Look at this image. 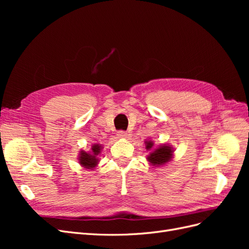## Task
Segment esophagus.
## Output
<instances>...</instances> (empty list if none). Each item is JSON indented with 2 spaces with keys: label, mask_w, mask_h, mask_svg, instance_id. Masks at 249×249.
I'll return each instance as SVG.
<instances>
[{
  "label": "esophagus",
  "mask_w": 249,
  "mask_h": 249,
  "mask_svg": "<svg viewBox=\"0 0 249 249\" xmlns=\"http://www.w3.org/2000/svg\"><path fill=\"white\" fill-rule=\"evenodd\" d=\"M126 136H127V133L123 131V130H120V131L117 132V137L118 138H125Z\"/></svg>",
  "instance_id": "esophagus-1"
}]
</instances>
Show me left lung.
I'll list each match as a JSON object with an SVG mask.
<instances>
[{
  "instance_id": "obj_1",
  "label": "left lung",
  "mask_w": 249,
  "mask_h": 249,
  "mask_svg": "<svg viewBox=\"0 0 249 249\" xmlns=\"http://www.w3.org/2000/svg\"><path fill=\"white\" fill-rule=\"evenodd\" d=\"M154 143L152 141H146V148H152ZM172 156V149L166 145H163L155 149L154 152L148 156V161L154 165H162L170 160Z\"/></svg>"
}]
</instances>
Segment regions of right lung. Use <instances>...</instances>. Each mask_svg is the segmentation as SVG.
<instances>
[{
  "label": "right lung",
  "mask_w": 249,
  "mask_h": 249,
  "mask_svg": "<svg viewBox=\"0 0 249 249\" xmlns=\"http://www.w3.org/2000/svg\"><path fill=\"white\" fill-rule=\"evenodd\" d=\"M101 150V145L99 144H94L92 146V154H87L85 152H82L80 155V163L83 165V166L86 168H93L95 165L97 164V159L96 156L100 154Z\"/></svg>",
  "instance_id": "add662e5"
}]
</instances>
